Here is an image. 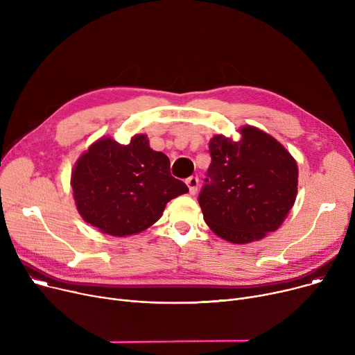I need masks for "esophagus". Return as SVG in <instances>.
<instances>
[{
    "mask_svg": "<svg viewBox=\"0 0 355 355\" xmlns=\"http://www.w3.org/2000/svg\"><path fill=\"white\" fill-rule=\"evenodd\" d=\"M186 184L189 187V193L190 195H196L198 186H199V179L196 176H190V178L186 179Z\"/></svg>",
    "mask_w": 355,
    "mask_h": 355,
    "instance_id": "obj_1",
    "label": "esophagus"
}]
</instances>
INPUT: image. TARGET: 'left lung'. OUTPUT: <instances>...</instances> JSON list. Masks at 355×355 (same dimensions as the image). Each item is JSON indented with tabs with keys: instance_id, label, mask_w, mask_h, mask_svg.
<instances>
[{
	"instance_id": "8db88e82",
	"label": "left lung",
	"mask_w": 355,
	"mask_h": 355,
	"mask_svg": "<svg viewBox=\"0 0 355 355\" xmlns=\"http://www.w3.org/2000/svg\"><path fill=\"white\" fill-rule=\"evenodd\" d=\"M240 139L216 135L209 142L211 163L199 205L210 230L234 244L261 240L290 213L298 168L290 152L256 126H241Z\"/></svg>"
}]
</instances>
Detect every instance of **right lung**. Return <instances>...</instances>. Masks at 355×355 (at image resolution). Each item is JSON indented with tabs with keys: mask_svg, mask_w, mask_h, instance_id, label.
<instances>
[{
	"mask_svg": "<svg viewBox=\"0 0 355 355\" xmlns=\"http://www.w3.org/2000/svg\"><path fill=\"white\" fill-rule=\"evenodd\" d=\"M76 210L103 234L126 237L155 225L166 203L189 192L171 175L169 157L135 135L128 145L109 136L95 141L71 175Z\"/></svg>",
	"mask_w": 355,
	"mask_h": 355,
	"instance_id": "obj_1",
	"label": "right lung"
}]
</instances>
